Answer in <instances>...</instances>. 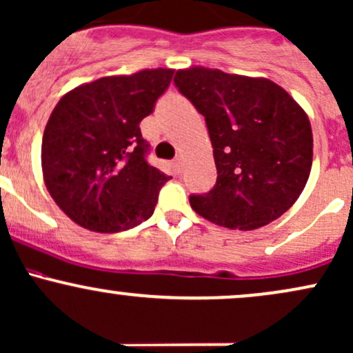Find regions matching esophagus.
Returning <instances> with one entry per match:
<instances>
[{
  "label": "esophagus",
  "instance_id": "1",
  "mask_svg": "<svg viewBox=\"0 0 353 353\" xmlns=\"http://www.w3.org/2000/svg\"><path fill=\"white\" fill-rule=\"evenodd\" d=\"M174 165H176L177 170L183 169V156H177L176 159H174Z\"/></svg>",
  "mask_w": 353,
  "mask_h": 353
}]
</instances>
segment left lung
Wrapping results in <instances>:
<instances>
[{
	"mask_svg": "<svg viewBox=\"0 0 353 353\" xmlns=\"http://www.w3.org/2000/svg\"><path fill=\"white\" fill-rule=\"evenodd\" d=\"M177 90L206 120L218 179L189 196L197 214L230 230L280 218L307 184L313 157L307 114L268 79L194 67L177 70Z\"/></svg>",
	"mask_w": 353,
	"mask_h": 353,
	"instance_id": "left-lung-1",
	"label": "left lung"
}]
</instances>
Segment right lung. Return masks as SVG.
<instances>
[{
	"label": "right lung",
	"instance_id": "1",
	"mask_svg": "<svg viewBox=\"0 0 353 353\" xmlns=\"http://www.w3.org/2000/svg\"><path fill=\"white\" fill-rule=\"evenodd\" d=\"M174 70L103 77L60 99L41 142L48 192L70 219L97 233H119L147 221L161 188L172 179L147 162L141 120L168 90Z\"/></svg>",
	"mask_w": 353,
	"mask_h": 353
}]
</instances>
